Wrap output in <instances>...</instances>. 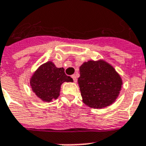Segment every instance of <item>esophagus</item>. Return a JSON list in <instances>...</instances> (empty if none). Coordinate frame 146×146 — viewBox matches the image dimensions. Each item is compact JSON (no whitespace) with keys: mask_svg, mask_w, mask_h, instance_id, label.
Wrapping results in <instances>:
<instances>
[{"mask_svg":"<svg viewBox=\"0 0 146 146\" xmlns=\"http://www.w3.org/2000/svg\"><path fill=\"white\" fill-rule=\"evenodd\" d=\"M72 78H73V81H74V82H76V81H77V77H76V76L75 74L72 75Z\"/></svg>","mask_w":146,"mask_h":146,"instance_id":"1","label":"esophagus"}]
</instances>
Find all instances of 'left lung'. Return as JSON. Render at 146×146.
I'll return each instance as SVG.
<instances>
[{
	"label": "left lung",
	"instance_id": "obj_1",
	"mask_svg": "<svg viewBox=\"0 0 146 146\" xmlns=\"http://www.w3.org/2000/svg\"><path fill=\"white\" fill-rule=\"evenodd\" d=\"M80 72L78 83L83 103L98 109L115 102L122 80L111 65L104 60H89L81 65Z\"/></svg>",
	"mask_w": 146,
	"mask_h": 146
}]
</instances>
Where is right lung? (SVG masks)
<instances>
[{
	"instance_id": "add662e5",
	"label": "right lung",
	"mask_w": 146,
	"mask_h": 146,
	"mask_svg": "<svg viewBox=\"0 0 146 146\" xmlns=\"http://www.w3.org/2000/svg\"><path fill=\"white\" fill-rule=\"evenodd\" d=\"M64 82H73L66 76L64 69L57 68L51 61L42 64L35 71L30 80L33 91L42 101L50 102L60 96V86Z\"/></svg>"
}]
</instances>
